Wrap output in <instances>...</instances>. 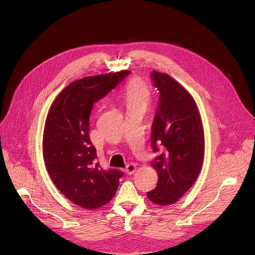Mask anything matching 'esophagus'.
Masks as SVG:
<instances>
[{
  "label": "esophagus",
  "instance_id": "obj_1",
  "mask_svg": "<svg viewBox=\"0 0 255 255\" xmlns=\"http://www.w3.org/2000/svg\"><path fill=\"white\" fill-rule=\"evenodd\" d=\"M136 169H137L136 165H135L134 163H130V164H128L127 167H126V172H127L128 174H133V173L136 171Z\"/></svg>",
  "mask_w": 255,
  "mask_h": 255
}]
</instances>
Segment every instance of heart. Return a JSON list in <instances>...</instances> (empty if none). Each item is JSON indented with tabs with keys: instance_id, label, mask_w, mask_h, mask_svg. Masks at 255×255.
I'll use <instances>...</instances> for the list:
<instances>
[{
	"instance_id": "1",
	"label": "heart",
	"mask_w": 255,
	"mask_h": 255,
	"mask_svg": "<svg viewBox=\"0 0 255 255\" xmlns=\"http://www.w3.org/2000/svg\"><path fill=\"white\" fill-rule=\"evenodd\" d=\"M123 98L128 110L146 108L150 100V91L141 80H131L123 90Z\"/></svg>"
}]
</instances>
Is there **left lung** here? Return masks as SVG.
Instances as JSON below:
<instances>
[{"label": "left lung", "mask_w": 255, "mask_h": 255, "mask_svg": "<svg viewBox=\"0 0 255 255\" xmlns=\"http://www.w3.org/2000/svg\"><path fill=\"white\" fill-rule=\"evenodd\" d=\"M159 91V106L151 132L154 152L160 154L151 165L157 172V187L147 198L159 206L172 205L195 184L205 154L201 114L193 96L167 74L153 70Z\"/></svg>", "instance_id": "8db88e82"}]
</instances>
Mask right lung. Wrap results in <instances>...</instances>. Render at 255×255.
<instances>
[{"label":"right lung","mask_w":255,"mask_h":255,"mask_svg":"<svg viewBox=\"0 0 255 255\" xmlns=\"http://www.w3.org/2000/svg\"><path fill=\"white\" fill-rule=\"evenodd\" d=\"M130 70L86 77L65 87L52 102L46 116L42 152L55 187L70 202L87 210L110 202L123 172L103 170L89 136L90 114L95 103L114 89Z\"/></svg>","instance_id":"obj_1"}]
</instances>
